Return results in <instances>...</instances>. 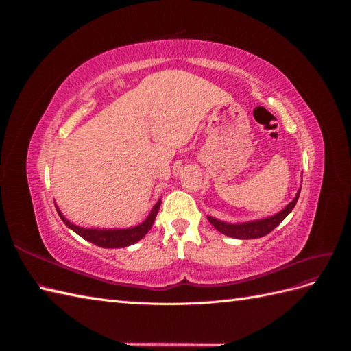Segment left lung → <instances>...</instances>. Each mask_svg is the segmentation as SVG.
Segmentation results:
<instances>
[{
  "mask_svg": "<svg viewBox=\"0 0 351 351\" xmlns=\"http://www.w3.org/2000/svg\"><path fill=\"white\" fill-rule=\"evenodd\" d=\"M300 195V189L299 192L295 193L294 199L290 202L289 205H287L282 210H280L278 214H275L272 217L268 218H263V219H253V221H246V222H226V221H221L217 219L214 217H209L208 219L212 226H214L219 232L222 234H226L228 237L232 239H240V240H249V239H259L269 234V232L275 228L278 227L281 222L285 219V217L290 214L293 210V208L297 204V199H299Z\"/></svg>",
  "mask_w": 351,
  "mask_h": 351,
  "instance_id": "left-lung-1",
  "label": "left lung"
}]
</instances>
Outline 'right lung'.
Returning a JSON list of instances; mask_svg holds the SVG:
<instances>
[{"instance_id": "add662e5", "label": "right lung", "mask_w": 351, "mask_h": 351, "mask_svg": "<svg viewBox=\"0 0 351 351\" xmlns=\"http://www.w3.org/2000/svg\"><path fill=\"white\" fill-rule=\"evenodd\" d=\"M159 206H161V200L156 202L155 206L149 212V215H147V218L143 222H141L139 226L129 227V228H84V227L74 226L73 222H70L64 215L61 214V210L56 205L60 218L70 230H73L76 234H79L84 240H88L93 244H97V246L105 247V249L127 247L142 240L146 236V232L151 230L154 221L156 218Z\"/></svg>"}]
</instances>
